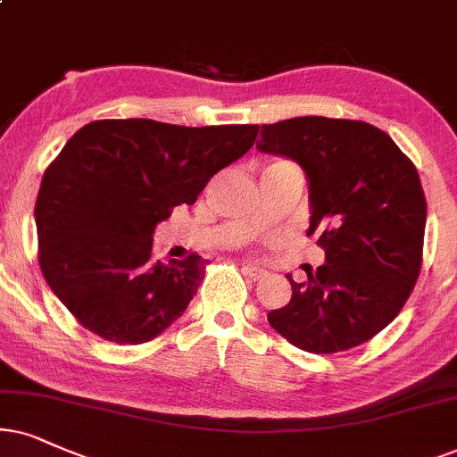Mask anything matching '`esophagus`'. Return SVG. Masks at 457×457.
Here are the masks:
<instances>
[{
  "mask_svg": "<svg viewBox=\"0 0 457 457\" xmlns=\"http://www.w3.org/2000/svg\"><path fill=\"white\" fill-rule=\"evenodd\" d=\"M242 270H245V274L251 280H263V278H268V274H270L268 270L259 268V265H242Z\"/></svg>",
  "mask_w": 457,
  "mask_h": 457,
  "instance_id": "esophagus-1",
  "label": "esophagus"
}]
</instances>
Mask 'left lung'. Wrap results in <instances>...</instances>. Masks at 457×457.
<instances>
[{"instance_id": "8db88e82", "label": "left lung", "mask_w": 457, "mask_h": 457, "mask_svg": "<svg viewBox=\"0 0 457 457\" xmlns=\"http://www.w3.org/2000/svg\"><path fill=\"white\" fill-rule=\"evenodd\" d=\"M257 149L287 155L308 179L310 234L325 263L291 282L268 320L305 352L333 354L396 319L421 268L426 198L418 170L384 130L322 115L262 126Z\"/></svg>"}]
</instances>
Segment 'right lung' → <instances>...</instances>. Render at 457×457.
Masks as SVG:
<instances>
[{
    "instance_id": "add662e5",
    "label": "right lung",
    "mask_w": 457,
    "mask_h": 457,
    "mask_svg": "<svg viewBox=\"0 0 457 457\" xmlns=\"http://www.w3.org/2000/svg\"><path fill=\"white\" fill-rule=\"evenodd\" d=\"M257 124L96 120L46 169L36 202L39 268L88 331L145 344L186 312L206 259L154 257L155 225L194 204L211 177L253 147Z\"/></svg>"
}]
</instances>
